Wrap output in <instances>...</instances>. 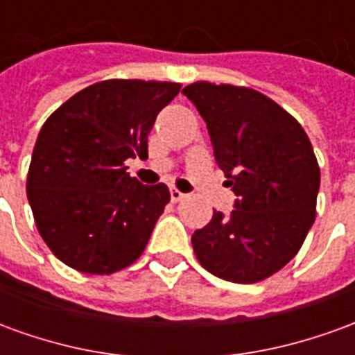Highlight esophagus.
Wrapping results in <instances>:
<instances>
[{
	"mask_svg": "<svg viewBox=\"0 0 355 355\" xmlns=\"http://www.w3.org/2000/svg\"><path fill=\"white\" fill-rule=\"evenodd\" d=\"M171 200L177 203V201L184 200V193L180 192V190H177V188H171Z\"/></svg>",
	"mask_w": 355,
	"mask_h": 355,
	"instance_id": "esophagus-1",
	"label": "esophagus"
}]
</instances>
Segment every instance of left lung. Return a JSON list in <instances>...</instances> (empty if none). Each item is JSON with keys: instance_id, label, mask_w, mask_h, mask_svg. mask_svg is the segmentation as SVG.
Returning a JSON list of instances; mask_svg holds the SVG:
<instances>
[{"instance_id": "left-lung-1", "label": "left lung", "mask_w": 355, "mask_h": 355, "mask_svg": "<svg viewBox=\"0 0 355 355\" xmlns=\"http://www.w3.org/2000/svg\"><path fill=\"white\" fill-rule=\"evenodd\" d=\"M205 119L216 165L238 196L192 236L200 264L220 279L257 283L300 251L315 220L320 165L289 112L254 89L196 81L182 89Z\"/></svg>"}]
</instances>
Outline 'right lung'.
<instances>
[{
  "label": "right lung",
  "instance_id": "1",
  "mask_svg": "<svg viewBox=\"0 0 355 355\" xmlns=\"http://www.w3.org/2000/svg\"><path fill=\"white\" fill-rule=\"evenodd\" d=\"M178 91L173 81H98L43 123L26 193L40 236L66 266L108 275L146 249L171 193L140 184L125 162L146 157L155 117Z\"/></svg>",
  "mask_w": 355,
  "mask_h": 355
}]
</instances>
